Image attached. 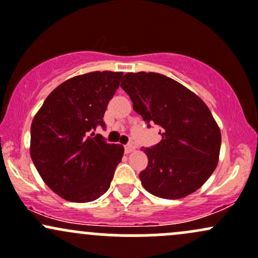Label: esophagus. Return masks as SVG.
<instances>
[{
	"instance_id": "34e87169",
	"label": "esophagus",
	"mask_w": 258,
	"mask_h": 258,
	"mask_svg": "<svg viewBox=\"0 0 258 258\" xmlns=\"http://www.w3.org/2000/svg\"><path fill=\"white\" fill-rule=\"evenodd\" d=\"M124 150H125V152L126 153H130V152H133L135 150V146L133 144H126L125 146H124Z\"/></svg>"
}]
</instances>
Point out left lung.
<instances>
[{"mask_svg": "<svg viewBox=\"0 0 258 258\" xmlns=\"http://www.w3.org/2000/svg\"><path fill=\"white\" fill-rule=\"evenodd\" d=\"M133 108L160 126L162 140L144 149L149 158L141 184L162 199H183L200 189L216 169L221 130L206 103L184 85L158 73H126L120 84Z\"/></svg>", "mask_w": 258, "mask_h": 258, "instance_id": "8db88e82", "label": "left lung"}]
</instances>
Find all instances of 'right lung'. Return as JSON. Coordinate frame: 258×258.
Segmentation results:
<instances>
[{"instance_id": "right-lung-1", "label": "right lung", "mask_w": 258, "mask_h": 258, "mask_svg": "<svg viewBox=\"0 0 258 258\" xmlns=\"http://www.w3.org/2000/svg\"><path fill=\"white\" fill-rule=\"evenodd\" d=\"M123 77L91 72L48 95L31 123L30 156L46 185L67 201L90 202L109 189L124 147L107 144L97 125Z\"/></svg>"}]
</instances>
